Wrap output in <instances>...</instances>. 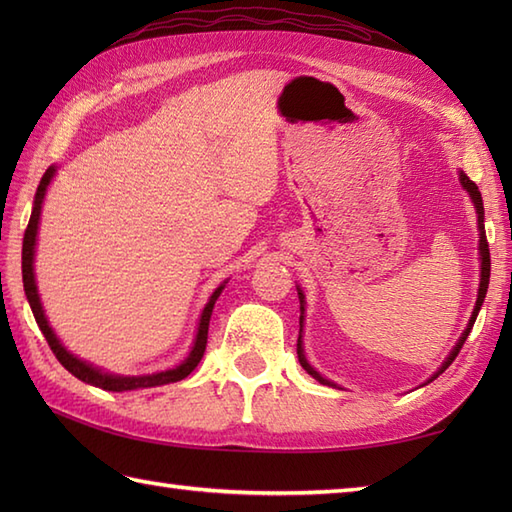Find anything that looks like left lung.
<instances>
[{"label": "left lung", "instance_id": "obj_1", "mask_svg": "<svg viewBox=\"0 0 512 512\" xmlns=\"http://www.w3.org/2000/svg\"><path fill=\"white\" fill-rule=\"evenodd\" d=\"M458 173H460L462 189H464L466 193H469V198H471V202H473V206H475V213H477V231H480V246H477V250H480V288H477V299H475L473 312H471V317H469V323H466L464 332L460 334L458 343L453 345V350L449 352L447 358H444L442 365L436 369V372L431 374V378H427V383H431V380H436V378L444 372V369H447V367L455 361V356L460 354L462 345H464V341H466V336L471 334V328H473V323H475V319H477V314H480V308H482L484 297H486V290H488V279H491V253H488V242H486V231H484V202H482V193H480V189H477V184H475L473 180H469V176H466L464 171H458ZM297 295H299V303H301L299 339H297V356H299V363H301V367L306 369V372H308L314 380H319L321 385L336 387V383H332V380L321 376V374L317 372V369H314V367L308 363L306 352H303V325H306V295H303V290H301L299 286H297ZM427 383H424V385H427Z\"/></svg>", "mask_w": 512, "mask_h": 512}]
</instances>
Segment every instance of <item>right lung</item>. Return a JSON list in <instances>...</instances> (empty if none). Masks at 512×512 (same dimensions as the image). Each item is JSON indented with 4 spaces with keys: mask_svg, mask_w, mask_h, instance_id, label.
I'll return each instance as SVG.
<instances>
[{
    "mask_svg": "<svg viewBox=\"0 0 512 512\" xmlns=\"http://www.w3.org/2000/svg\"><path fill=\"white\" fill-rule=\"evenodd\" d=\"M54 173H57V167H48L46 173H43V178L37 187L35 193V204H32V213H30V222L26 228V235H24V248H21V277H24V290H26V299L30 303V310L35 314V321L39 325V330L46 336V341L50 345V350L54 352V356L59 358V363L68 369L72 376H76L83 383L94 385V387H101L105 391H132V389H147V387H158V385H169V383H178V380L187 378L198 363L202 361L204 350H206V336H209V321H211V314H213V306L217 297L222 295L224 286L228 284V279L222 281L220 286L213 290V295L206 301V306L200 314V321H198V332H195V339L191 345V352L187 354V358L176 367L165 369V372H154V374H143V376H123V374H110L105 372V369L96 367L88 361H83V358L74 356L68 347L61 343V339L57 334H54L52 325L48 323L46 317V310L41 306V297H39V290H37V279H35V248H37V235H39V220H41V206H43V198H46V191L50 187V182L54 178Z\"/></svg>",
    "mask_w": 512,
    "mask_h": 512,
    "instance_id": "1",
    "label": "right lung"
}]
</instances>
